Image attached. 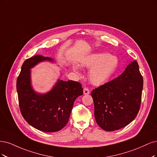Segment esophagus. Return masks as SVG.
<instances>
[{"mask_svg": "<svg viewBox=\"0 0 157 157\" xmlns=\"http://www.w3.org/2000/svg\"><path fill=\"white\" fill-rule=\"evenodd\" d=\"M89 89L88 88H87V87H85L84 89H83V94H89Z\"/></svg>", "mask_w": 157, "mask_h": 157, "instance_id": "34e87169", "label": "esophagus"}]
</instances>
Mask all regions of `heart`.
Masks as SVG:
<instances>
[{
	"label": "heart",
	"instance_id": "1",
	"mask_svg": "<svg viewBox=\"0 0 157 157\" xmlns=\"http://www.w3.org/2000/svg\"><path fill=\"white\" fill-rule=\"evenodd\" d=\"M83 65L90 68L89 73L90 82L94 85H100L112 78L117 69L119 60L116 56L107 53H97L88 56Z\"/></svg>",
	"mask_w": 157,
	"mask_h": 157
}]
</instances>
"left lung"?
Instances as JSON below:
<instances>
[{
    "label": "left lung",
    "instance_id": "1",
    "mask_svg": "<svg viewBox=\"0 0 157 157\" xmlns=\"http://www.w3.org/2000/svg\"><path fill=\"white\" fill-rule=\"evenodd\" d=\"M143 81L134 60L119 76L92 90L95 119L103 130L121 129L136 118L141 105Z\"/></svg>",
    "mask_w": 157,
    "mask_h": 157
}]
</instances>
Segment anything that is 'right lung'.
<instances>
[{
    "label": "right lung",
    "mask_w": 157,
    "mask_h": 157,
    "mask_svg": "<svg viewBox=\"0 0 157 157\" xmlns=\"http://www.w3.org/2000/svg\"><path fill=\"white\" fill-rule=\"evenodd\" d=\"M44 60L53 61L49 57L36 55L23 63L16 83L19 105L25 120L34 128L45 132H57L67 124L74 101L83 94V88L78 82L59 79L46 94L34 92L30 70Z\"/></svg>",
    "instance_id": "add662e5"
}]
</instances>
